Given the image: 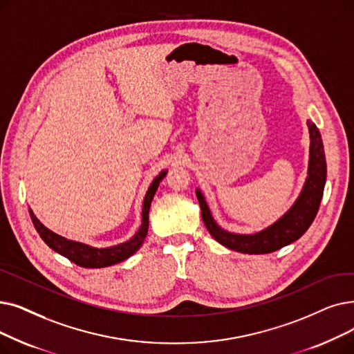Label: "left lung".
<instances>
[{
  "label": "left lung",
  "mask_w": 354,
  "mask_h": 354,
  "mask_svg": "<svg viewBox=\"0 0 354 354\" xmlns=\"http://www.w3.org/2000/svg\"><path fill=\"white\" fill-rule=\"evenodd\" d=\"M306 126H308L310 131V160L304 187L290 208L274 223L260 230V232L252 234L227 232L214 220L201 189H195L199 207H201V217L207 230L227 249L248 254L272 253L297 241L313 224L326 187L327 163L319 130L310 120L306 121Z\"/></svg>",
  "instance_id": "8db88e82"
}]
</instances>
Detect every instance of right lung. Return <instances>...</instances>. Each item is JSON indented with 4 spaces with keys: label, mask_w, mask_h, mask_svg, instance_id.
<instances>
[{
    "label": "right lung",
    "mask_w": 354,
    "mask_h": 354,
    "mask_svg": "<svg viewBox=\"0 0 354 354\" xmlns=\"http://www.w3.org/2000/svg\"><path fill=\"white\" fill-rule=\"evenodd\" d=\"M166 174H167V171L166 169H163V171L150 183V187L143 199L142 224H140L139 230H137L134 236L131 239H129L127 241L110 245V248H94V245H89L86 243L69 240L64 236H59V234L53 233L52 230H49L48 227L40 223V220L36 217L32 208H28L30 217H32L35 228L37 230V233L41 237V240L48 244L52 250L69 259L71 262L76 263L78 266H82V268L113 266L115 263L122 262V260L129 259L130 256H133L137 250L140 249V245L143 244V241L147 236V230H149L150 204L153 201V196H155V194L159 188L160 180L166 176Z\"/></svg>",
    "instance_id": "add662e5"
}]
</instances>
